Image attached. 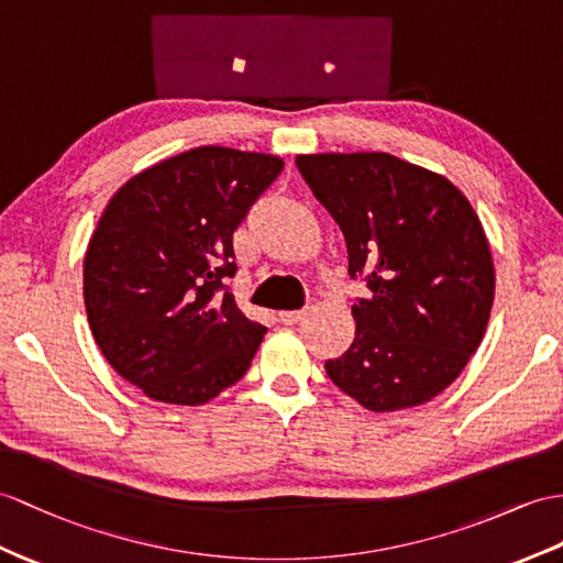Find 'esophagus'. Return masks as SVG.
Masks as SVG:
<instances>
[{
    "label": "esophagus",
    "mask_w": 563,
    "mask_h": 563,
    "mask_svg": "<svg viewBox=\"0 0 563 563\" xmlns=\"http://www.w3.org/2000/svg\"><path fill=\"white\" fill-rule=\"evenodd\" d=\"M308 314V310H282L279 312V320L284 322V324H296V322H300Z\"/></svg>",
    "instance_id": "obj_1"
}]
</instances>
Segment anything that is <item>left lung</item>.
<instances>
[{"label":"left lung","mask_w":563,"mask_h":563,"mask_svg":"<svg viewBox=\"0 0 563 563\" xmlns=\"http://www.w3.org/2000/svg\"><path fill=\"white\" fill-rule=\"evenodd\" d=\"M334 217L349 274L369 296L355 339L327 361L334 385L375 413L428 404L477 351L495 300V263L473 205L446 176L389 153L298 155Z\"/></svg>","instance_id":"8db88e82"}]
</instances>
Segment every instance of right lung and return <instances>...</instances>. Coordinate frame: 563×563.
<instances>
[{
  "mask_svg": "<svg viewBox=\"0 0 563 563\" xmlns=\"http://www.w3.org/2000/svg\"><path fill=\"white\" fill-rule=\"evenodd\" d=\"M284 159L202 145L129 178L100 217L84 260L90 332L107 363L174 406L236 385L267 327L245 318L234 231Z\"/></svg>",
  "mask_w": 563,
  "mask_h": 563,
  "instance_id": "right-lung-1",
  "label": "right lung"
}]
</instances>
